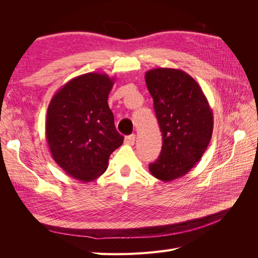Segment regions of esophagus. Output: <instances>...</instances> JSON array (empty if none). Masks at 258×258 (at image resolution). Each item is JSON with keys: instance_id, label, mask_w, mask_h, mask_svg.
<instances>
[{"instance_id": "obj_1", "label": "esophagus", "mask_w": 258, "mask_h": 258, "mask_svg": "<svg viewBox=\"0 0 258 258\" xmlns=\"http://www.w3.org/2000/svg\"><path fill=\"white\" fill-rule=\"evenodd\" d=\"M136 142V136L135 135H130L124 138V143L128 145H134Z\"/></svg>"}]
</instances>
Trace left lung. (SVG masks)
Returning a JSON list of instances; mask_svg holds the SVG:
<instances>
[{
  "label": "left lung",
  "mask_w": 258,
  "mask_h": 258,
  "mask_svg": "<svg viewBox=\"0 0 258 258\" xmlns=\"http://www.w3.org/2000/svg\"><path fill=\"white\" fill-rule=\"evenodd\" d=\"M145 82L162 134L159 157L148 168L168 183L201 159L212 138L213 112L198 83L182 70L152 69Z\"/></svg>",
  "instance_id": "left-lung-1"
}]
</instances>
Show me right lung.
Segmentation results:
<instances>
[{
	"label": "right lung",
	"mask_w": 258,
	"mask_h": 258,
	"mask_svg": "<svg viewBox=\"0 0 258 258\" xmlns=\"http://www.w3.org/2000/svg\"><path fill=\"white\" fill-rule=\"evenodd\" d=\"M114 82L104 73L74 77L56 92L47 108L45 135L52 158L83 183L102 175L111 154L123 142L107 103Z\"/></svg>",
	"instance_id": "obj_1"
}]
</instances>
